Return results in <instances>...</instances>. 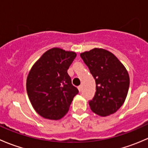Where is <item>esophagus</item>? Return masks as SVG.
I'll return each mask as SVG.
<instances>
[{"instance_id": "esophagus-1", "label": "esophagus", "mask_w": 148, "mask_h": 148, "mask_svg": "<svg viewBox=\"0 0 148 148\" xmlns=\"http://www.w3.org/2000/svg\"><path fill=\"white\" fill-rule=\"evenodd\" d=\"M77 88H78L79 91V92H81L82 89V85H79V86Z\"/></svg>"}]
</instances>
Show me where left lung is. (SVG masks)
Segmentation results:
<instances>
[{
	"instance_id": "1",
	"label": "left lung",
	"mask_w": 148,
	"mask_h": 148,
	"mask_svg": "<svg viewBox=\"0 0 148 148\" xmlns=\"http://www.w3.org/2000/svg\"><path fill=\"white\" fill-rule=\"evenodd\" d=\"M96 82V92L89 102L93 112L101 117L114 114L124 104L130 86L125 66L109 51L95 48L80 53Z\"/></svg>"
}]
</instances>
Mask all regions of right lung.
Instances as JSON below:
<instances>
[{"mask_svg":"<svg viewBox=\"0 0 148 148\" xmlns=\"http://www.w3.org/2000/svg\"><path fill=\"white\" fill-rule=\"evenodd\" d=\"M76 56L74 51L52 48L31 67L26 91L34 109L44 118L58 120L64 117L78 94L67 73Z\"/></svg>","mask_w":148,"mask_h":148,"instance_id":"right-lung-1","label":"right lung"}]
</instances>
